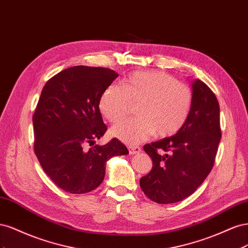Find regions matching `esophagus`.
Segmentation results:
<instances>
[{
	"label": "esophagus",
	"instance_id": "1",
	"mask_svg": "<svg viewBox=\"0 0 248 248\" xmlns=\"http://www.w3.org/2000/svg\"><path fill=\"white\" fill-rule=\"evenodd\" d=\"M128 151H129V154L133 155V154H137V153H140L141 150L140 147H137V146H129L128 147Z\"/></svg>",
	"mask_w": 248,
	"mask_h": 248
}]
</instances>
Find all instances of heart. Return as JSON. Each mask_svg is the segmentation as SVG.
<instances>
[{
  "mask_svg": "<svg viewBox=\"0 0 248 248\" xmlns=\"http://www.w3.org/2000/svg\"><path fill=\"white\" fill-rule=\"evenodd\" d=\"M122 88L110 85L100 96L99 109L110 123L128 114L130 103H139V117L127 120L110 129L112 136L134 145L150 137L174 136L189 116L192 93L184 82L163 71H134L122 81Z\"/></svg>",
  "mask_w": 248,
  "mask_h": 248,
  "instance_id": "heart-1",
  "label": "heart"
}]
</instances>
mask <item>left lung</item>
Here are the masks:
<instances>
[{
	"mask_svg": "<svg viewBox=\"0 0 248 248\" xmlns=\"http://www.w3.org/2000/svg\"><path fill=\"white\" fill-rule=\"evenodd\" d=\"M192 103L185 124L175 136L144 146L153 168L141 177L146 196L158 204L189 197L211 171L221 139L219 104L205 82L194 79ZM159 151L167 152L160 155Z\"/></svg>",
	"mask_w": 248,
	"mask_h": 248,
	"instance_id": "obj_1",
	"label": "left lung"
}]
</instances>
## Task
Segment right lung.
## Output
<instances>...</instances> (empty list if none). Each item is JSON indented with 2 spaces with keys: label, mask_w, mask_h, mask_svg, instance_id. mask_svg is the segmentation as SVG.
<instances>
[{
  "label": "right lung",
  "mask_w": 248,
  "mask_h": 248,
  "mask_svg": "<svg viewBox=\"0 0 248 248\" xmlns=\"http://www.w3.org/2000/svg\"><path fill=\"white\" fill-rule=\"evenodd\" d=\"M118 78L103 67L74 66L47 80L33 116L34 151L43 170L70 193H87L106 176L107 161L128 154L117 139L94 145L108 127L99 110L100 96Z\"/></svg>",
  "instance_id": "add662e5"
}]
</instances>
